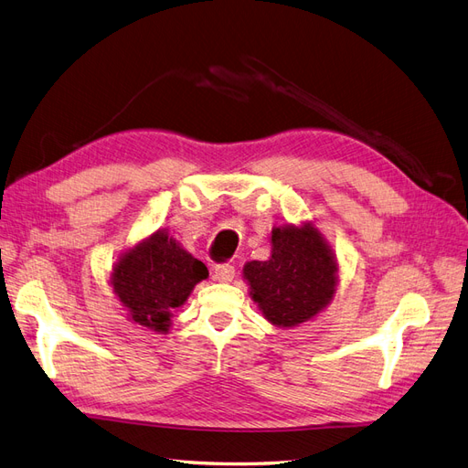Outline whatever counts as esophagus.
<instances>
[{
	"mask_svg": "<svg viewBox=\"0 0 468 468\" xmlns=\"http://www.w3.org/2000/svg\"><path fill=\"white\" fill-rule=\"evenodd\" d=\"M236 271H234V265L230 263H218L215 267V279L220 282H230L234 279Z\"/></svg>",
	"mask_w": 468,
	"mask_h": 468,
	"instance_id": "34e87169",
	"label": "esophagus"
}]
</instances>
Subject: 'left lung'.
I'll use <instances>...</instances> for the list:
<instances>
[{"label": "left lung", "instance_id": "obj_1", "mask_svg": "<svg viewBox=\"0 0 468 468\" xmlns=\"http://www.w3.org/2000/svg\"><path fill=\"white\" fill-rule=\"evenodd\" d=\"M244 279L263 316L279 328H292L328 306L337 263L313 224H287L271 230V258L248 261Z\"/></svg>", "mask_w": 468, "mask_h": 468}]
</instances>
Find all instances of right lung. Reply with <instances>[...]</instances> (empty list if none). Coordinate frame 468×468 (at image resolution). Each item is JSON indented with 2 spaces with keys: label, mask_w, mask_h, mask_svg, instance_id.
<instances>
[{
  "label": "right lung",
  "mask_w": 468,
  "mask_h": 468,
  "mask_svg": "<svg viewBox=\"0 0 468 468\" xmlns=\"http://www.w3.org/2000/svg\"><path fill=\"white\" fill-rule=\"evenodd\" d=\"M207 277L203 261L195 260L165 230H158L122 253L112 269L111 285L134 324L165 334L174 310Z\"/></svg>",
  "instance_id": "1"
}]
</instances>
